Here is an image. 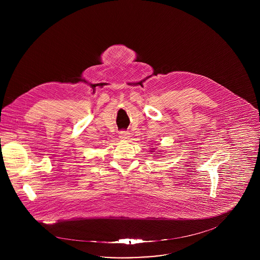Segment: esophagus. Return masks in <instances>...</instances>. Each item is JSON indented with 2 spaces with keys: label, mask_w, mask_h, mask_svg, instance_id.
<instances>
[{
  "label": "esophagus",
  "mask_w": 260,
  "mask_h": 260,
  "mask_svg": "<svg viewBox=\"0 0 260 260\" xmlns=\"http://www.w3.org/2000/svg\"><path fill=\"white\" fill-rule=\"evenodd\" d=\"M119 137H120L121 139H123V140H125V139H128L129 134H128L127 132H125V131H122V132H120V134H119Z\"/></svg>",
  "instance_id": "obj_1"
}]
</instances>
